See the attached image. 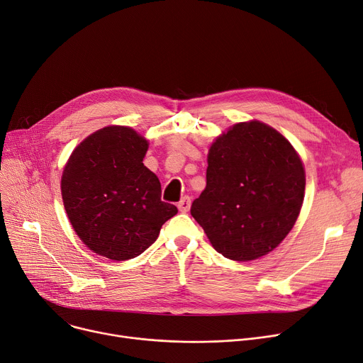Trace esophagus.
Here are the masks:
<instances>
[{
  "mask_svg": "<svg viewBox=\"0 0 363 363\" xmlns=\"http://www.w3.org/2000/svg\"><path fill=\"white\" fill-rule=\"evenodd\" d=\"M189 207H191V197H188V196L182 197V200L178 203V208H179V212H182V213H186V212L189 211Z\"/></svg>",
  "mask_w": 363,
  "mask_h": 363,
  "instance_id": "obj_1",
  "label": "esophagus"
}]
</instances>
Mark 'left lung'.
Returning <instances> with one entry per match:
<instances>
[{
    "instance_id": "8db88e82",
    "label": "left lung",
    "mask_w": 363,
    "mask_h": 363,
    "mask_svg": "<svg viewBox=\"0 0 363 363\" xmlns=\"http://www.w3.org/2000/svg\"><path fill=\"white\" fill-rule=\"evenodd\" d=\"M207 164L191 215L215 250L237 262L272 252L303 204L306 178L293 145L262 122L237 123L212 144Z\"/></svg>"
}]
</instances>
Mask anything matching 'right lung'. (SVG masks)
Segmentation results:
<instances>
[{"instance_id": "1", "label": "right lung", "mask_w": 363, "mask_h": 363, "mask_svg": "<svg viewBox=\"0 0 363 363\" xmlns=\"http://www.w3.org/2000/svg\"><path fill=\"white\" fill-rule=\"evenodd\" d=\"M148 143L126 126H107L74 148L63 170L62 196L74 233L111 260L140 256L178 213L162 201L159 178L143 163Z\"/></svg>"}]
</instances>
